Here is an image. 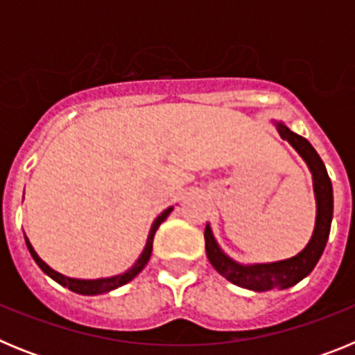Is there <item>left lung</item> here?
Instances as JSON below:
<instances>
[{"label":"left lung","instance_id":"obj_1","mask_svg":"<svg viewBox=\"0 0 355 355\" xmlns=\"http://www.w3.org/2000/svg\"><path fill=\"white\" fill-rule=\"evenodd\" d=\"M277 131L302 156L313 174V184H315L316 196V224L311 240L306 245V249L297 254V256H293V258L284 259V261L265 263V265H240V263L227 258L220 250V247L216 245L209 225H206L205 229L206 256H208L213 268L233 284L254 291L290 288L299 283V281H302L306 275L311 274V270L318 263L320 256L325 249V243L329 240V233H331L332 184L324 162L315 150V147L307 142L304 137L290 131L281 122H277Z\"/></svg>","mask_w":355,"mask_h":355}]
</instances>
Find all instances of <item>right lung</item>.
<instances>
[{
	"label": "right lung",
	"instance_id": "right-lung-1",
	"mask_svg": "<svg viewBox=\"0 0 355 355\" xmlns=\"http://www.w3.org/2000/svg\"><path fill=\"white\" fill-rule=\"evenodd\" d=\"M172 211V206L171 208H167L165 211L162 213V215L156 218L155 222H153V225H150V233L149 236H147V243H146V249H144V252L140 254L139 261L135 263L133 266H131L130 270H126L124 274L121 275H115V277H108V279H94V281H85V279H72V277H65V275L58 274V272H55L53 268H49L46 263L42 261V259L37 256V252L33 250V247H31V243L28 241V238L24 236V240H26V247L28 250H30L31 258L35 259L37 265L40 266V270L44 272V274H48L49 277L53 279V281H56L58 284H62V286L69 288L71 291H74V293H81V295H99V293H108V291L115 290V288L119 286H124L126 283H130L131 279L135 277V275H139V272H142L144 266L147 265V261H149L150 258V252H153V240H155V233L156 229L159 227V224H162L165 218H167L168 215H171Z\"/></svg>",
	"mask_w": 355,
	"mask_h": 355
}]
</instances>
